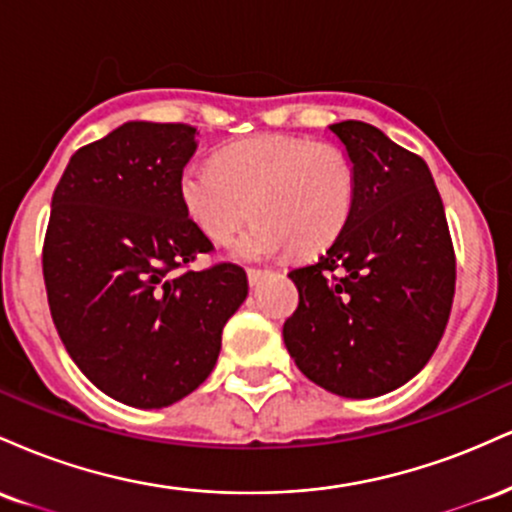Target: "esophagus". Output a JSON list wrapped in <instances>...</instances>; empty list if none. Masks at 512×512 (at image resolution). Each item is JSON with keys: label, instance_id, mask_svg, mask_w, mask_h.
Returning a JSON list of instances; mask_svg holds the SVG:
<instances>
[{"label": "esophagus", "instance_id": "34e87169", "mask_svg": "<svg viewBox=\"0 0 512 512\" xmlns=\"http://www.w3.org/2000/svg\"><path fill=\"white\" fill-rule=\"evenodd\" d=\"M267 274H269L267 269H248V281H250V286L260 284V281H262Z\"/></svg>", "mask_w": 512, "mask_h": 512}]
</instances>
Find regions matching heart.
<instances>
[{"mask_svg": "<svg viewBox=\"0 0 512 512\" xmlns=\"http://www.w3.org/2000/svg\"><path fill=\"white\" fill-rule=\"evenodd\" d=\"M356 168L346 151L305 137L267 134L226 149L219 161H192L182 170L180 197L204 236L233 245L238 260L276 252H315L344 231L356 204Z\"/></svg>", "mask_w": 512, "mask_h": 512, "instance_id": "b5f03b06", "label": "heart"}]
</instances>
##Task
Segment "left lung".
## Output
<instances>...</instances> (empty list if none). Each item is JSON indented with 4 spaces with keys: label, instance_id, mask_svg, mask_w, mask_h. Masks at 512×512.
<instances>
[{
    "label": "left lung",
    "instance_id": "8db88e82",
    "mask_svg": "<svg viewBox=\"0 0 512 512\" xmlns=\"http://www.w3.org/2000/svg\"><path fill=\"white\" fill-rule=\"evenodd\" d=\"M356 168V204L320 260L291 269L298 308L284 344L339 397L397 390L433 356L455 296L443 199L421 156L358 120L330 125Z\"/></svg>",
    "mask_w": 512,
    "mask_h": 512
}]
</instances>
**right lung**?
Returning a JSON list of instances; mask_svg holds the SVG:
<instances>
[{"instance_id":"1","label":"right lung","mask_w":512,"mask_h":512,"mask_svg":"<svg viewBox=\"0 0 512 512\" xmlns=\"http://www.w3.org/2000/svg\"><path fill=\"white\" fill-rule=\"evenodd\" d=\"M195 134L180 122H125L81 146L52 195L43 245L52 322L81 373L137 409L197 390L248 298L238 264L177 271L214 250L180 197Z\"/></svg>"}]
</instances>
